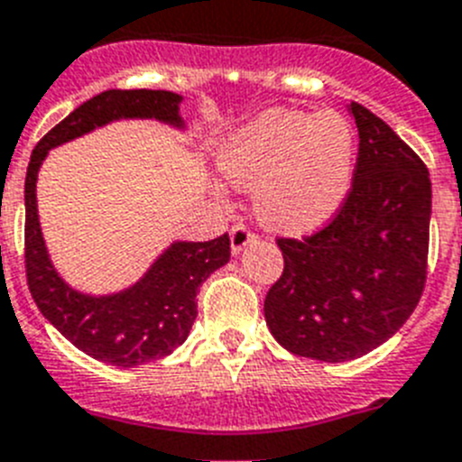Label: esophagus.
<instances>
[{"instance_id":"esophagus-1","label":"esophagus","mask_w":462,"mask_h":462,"mask_svg":"<svg viewBox=\"0 0 462 462\" xmlns=\"http://www.w3.org/2000/svg\"><path fill=\"white\" fill-rule=\"evenodd\" d=\"M255 239H258V235L255 232L248 230L244 223H236V226H232L230 230V248L232 254H239V251H244V246H248V244H254Z\"/></svg>"}]
</instances>
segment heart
I'll return each instance as SVG.
<instances>
[{
	"label": "heart",
	"mask_w": 462,
	"mask_h": 462,
	"mask_svg": "<svg viewBox=\"0 0 462 462\" xmlns=\"http://www.w3.org/2000/svg\"><path fill=\"white\" fill-rule=\"evenodd\" d=\"M353 162V130L337 111H270L232 136L220 153L223 176L254 190L258 218L281 232L326 223L351 188Z\"/></svg>",
	"instance_id": "1"
}]
</instances>
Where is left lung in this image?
Masks as SVG:
<instances>
[{
	"label": "left lung",
	"instance_id": "obj_1",
	"mask_svg": "<svg viewBox=\"0 0 462 462\" xmlns=\"http://www.w3.org/2000/svg\"><path fill=\"white\" fill-rule=\"evenodd\" d=\"M358 125L353 181L320 230L279 236L283 272L264 320L295 356L344 363L402 328L428 279L430 174L391 127L351 102Z\"/></svg>",
	"mask_w": 462,
	"mask_h": 462
}]
</instances>
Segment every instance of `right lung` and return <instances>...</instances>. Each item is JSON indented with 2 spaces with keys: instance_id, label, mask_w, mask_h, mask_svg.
<instances>
[{
  "instance_id": "right-lung-1",
  "label": "right lung",
  "mask_w": 462,
  "mask_h": 462,
  "mask_svg": "<svg viewBox=\"0 0 462 462\" xmlns=\"http://www.w3.org/2000/svg\"><path fill=\"white\" fill-rule=\"evenodd\" d=\"M181 95L167 90H106L76 106L43 134L32 151L25 176V274L39 311L76 348L118 367L151 363L186 342L198 316V291L207 276L230 260V236L176 242L136 286L111 298L71 291L53 270L37 216V171L53 146L118 118H158L181 125Z\"/></svg>"
}]
</instances>
